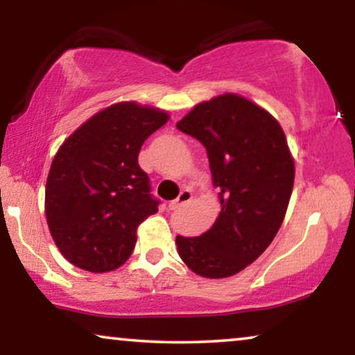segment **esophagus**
<instances>
[{
  "mask_svg": "<svg viewBox=\"0 0 355 355\" xmlns=\"http://www.w3.org/2000/svg\"><path fill=\"white\" fill-rule=\"evenodd\" d=\"M192 200V192L191 191H182L181 193H179V197L176 198V200H173V202H169V210H178V208H181V207H184L186 205V203H189Z\"/></svg>",
  "mask_w": 355,
  "mask_h": 355,
  "instance_id": "obj_1",
  "label": "esophagus"
}]
</instances>
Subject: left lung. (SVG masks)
<instances>
[{
	"label": "left lung",
	"mask_w": 355,
	"mask_h": 355,
	"mask_svg": "<svg viewBox=\"0 0 355 355\" xmlns=\"http://www.w3.org/2000/svg\"><path fill=\"white\" fill-rule=\"evenodd\" d=\"M207 148L221 211L198 237H176L193 273L220 279L239 273L279 231L294 187V158L268 111L237 94L193 106L176 124Z\"/></svg>",
	"instance_id": "8db88e82"
}]
</instances>
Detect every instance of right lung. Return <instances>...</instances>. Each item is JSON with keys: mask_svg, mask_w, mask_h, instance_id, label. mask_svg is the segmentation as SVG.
<instances>
[{"mask_svg": "<svg viewBox=\"0 0 355 355\" xmlns=\"http://www.w3.org/2000/svg\"><path fill=\"white\" fill-rule=\"evenodd\" d=\"M166 111L119 101L67 137L53 158L45 213L62 257L77 268L106 273L132 254L137 227L158 211L139 152L168 123Z\"/></svg>", "mask_w": 355, "mask_h": 355, "instance_id": "right-lung-1", "label": "right lung"}]
</instances>
